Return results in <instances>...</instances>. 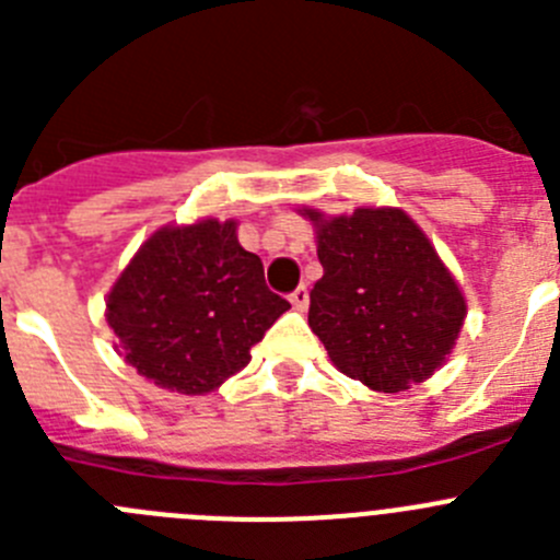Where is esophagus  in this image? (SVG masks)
Here are the masks:
<instances>
[{
    "mask_svg": "<svg viewBox=\"0 0 560 560\" xmlns=\"http://www.w3.org/2000/svg\"><path fill=\"white\" fill-rule=\"evenodd\" d=\"M289 300L296 311H305L308 308V289H305V285H300V289H296Z\"/></svg>",
    "mask_w": 560,
    "mask_h": 560,
    "instance_id": "34e87169",
    "label": "esophagus"
}]
</instances>
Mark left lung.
<instances>
[{
  "instance_id": "8db88e82",
  "label": "left lung",
  "mask_w": 560,
  "mask_h": 560,
  "mask_svg": "<svg viewBox=\"0 0 560 560\" xmlns=\"http://www.w3.org/2000/svg\"><path fill=\"white\" fill-rule=\"evenodd\" d=\"M314 224L323 277L308 325L339 373L375 393H404L446 364L463 330L465 294L438 249L398 207H355Z\"/></svg>"
}]
</instances>
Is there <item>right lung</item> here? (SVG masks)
<instances>
[{
    "label": "right lung",
    "mask_w": 560,
    "mask_h": 560,
    "mask_svg": "<svg viewBox=\"0 0 560 560\" xmlns=\"http://www.w3.org/2000/svg\"><path fill=\"white\" fill-rule=\"evenodd\" d=\"M260 257L237 244V221L160 226L106 296L117 353L151 384L207 395L249 364L252 348L289 311Z\"/></svg>",
    "instance_id": "obj_1"
}]
</instances>
